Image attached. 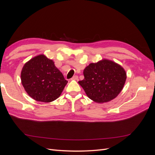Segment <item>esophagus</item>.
I'll return each instance as SVG.
<instances>
[{"label":"esophagus","mask_w":155,"mask_h":155,"mask_svg":"<svg viewBox=\"0 0 155 155\" xmlns=\"http://www.w3.org/2000/svg\"><path fill=\"white\" fill-rule=\"evenodd\" d=\"M78 79V76H76H76H74L72 78V80H77V79Z\"/></svg>","instance_id":"obj_1"}]
</instances>
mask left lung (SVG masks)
Returning a JSON list of instances; mask_svg holds the SVG:
<instances>
[{"label":"left lung","mask_w":155,"mask_h":155,"mask_svg":"<svg viewBox=\"0 0 155 155\" xmlns=\"http://www.w3.org/2000/svg\"><path fill=\"white\" fill-rule=\"evenodd\" d=\"M84 79L78 81L91 100L97 103L110 101L122 90L127 78L123 67L110 60L91 63L83 70Z\"/></svg>","instance_id":"obj_1"}]
</instances>
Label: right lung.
I'll list each match as a JSON object with an SVG mask.
<instances>
[{
    "instance_id": "right-lung-1",
    "label": "right lung",
    "mask_w": 155,
    "mask_h": 155,
    "mask_svg": "<svg viewBox=\"0 0 155 155\" xmlns=\"http://www.w3.org/2000/svg\"><path fill=\"white\" fill-rule=\"evenodd\" d=\"M21 78L28 94L37 101L45 103L58 98L68 83L53 61L43 54L35 56L25 64Z\"/></svg>"
}]
</instances>
